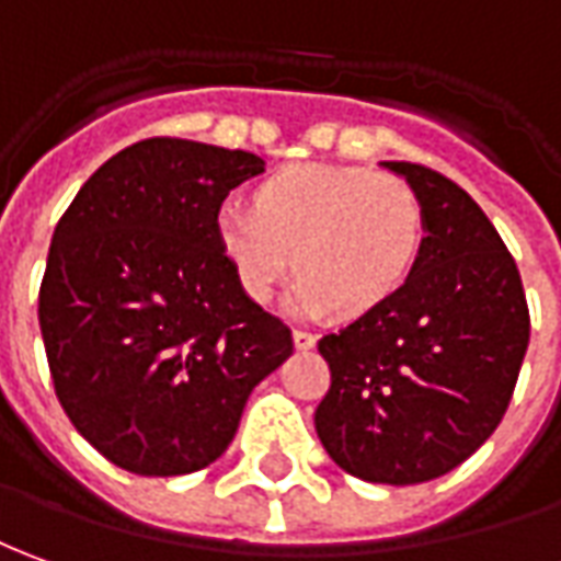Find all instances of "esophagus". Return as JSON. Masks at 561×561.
Masks as SVG:
<instances>
[{"mask_svg":"<svg viewBox=\"0 0 561 561\" xmlns=\"http://www.w3.org/2000/svg\"><path fill=\"white\" fill-rule=\"evenodd\" d=\"M314 342H318V335H314V332L293 330V345H296V351H311Z\"/></svg>","mask_w":561,"mask_h":561,"instance_id":"1","label":"esophagus"}]
</instances>
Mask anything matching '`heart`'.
<instances>
[{"mask_svg":"<svg viewBox=\"0 0 561 561\" xmlns=\"http://www.w3.org/2000/svg\"><path fill=\"white\" fill-rule=\"evenodd\" d=\"M216 243L241 289L265 302L293 268L305 314H366L388 302L424 247L419 192L393 173L293 164L256 188L253 207L226 204Z\"/></svg>","mask_w":561,"mask_h":561,"instance_id":"b5f03b06","label":"heart"}]
</instances>
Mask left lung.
I'll return each instance as SVG.
<instances>
[{"mask_svg":"<svg viewBox=\"0 0 561 561\" xmlns=\"http://www.w3.org/2000/svg\"><path fill=\"white\" fill-rule=\"evenodd\" d=\"M419 192L424 247L388 302L318 342L323 449L366 482L449 473L494 434L528 347L523 277L480 204L443 173L381 161Z\"/></svg>","mask_w":561,"mask_h":561,"instance_id":"left-lung-1","label":"left lung"}]
</instances>
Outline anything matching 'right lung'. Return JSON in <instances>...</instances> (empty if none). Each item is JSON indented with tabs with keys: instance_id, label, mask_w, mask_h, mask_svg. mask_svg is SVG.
<instances>
[{
	"instance_id": "obj_1",
	"label": "right lung",
	"mask_w": 561,
	"mask_h": 561,
	"mask_svg": "<svg viewBox=\"0 0 561 561\" xmlns=\"http://www.w3.org/2000/svg\"><path fill=\"white\" fill-rule=\"evenodd\" d=\"M253 152L156 137L112 156L54 229L38 327L64 412L137 477L214 465L293 332L238 284L216 214Z\"/></svg>"
}]
</instances>
